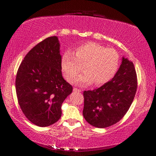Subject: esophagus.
<instances>
[{
    "instance_id": "1",
    "label": "esophagus",
    "mask_w": 156,
    "mask_h": 156,
    "mask_svg": "<svg viewBox=\"0 0 156 156\" xmlns=\"http://www.w3.org/2000/svg\"><path fill=\"white\" fill-rule=\"evenodd\" d=\"M73 91H74V92H81V90H80V89H78L77 88L73 89Z\"/></svg>"
}]
</instances>
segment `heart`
Listing matches in <instances>:
<instances>
[{
	"mask_svg": "<svg viewBox=\"0 0 156 156\" xmlns=\"http://www.w3.org/2000/svg\"><path fill=\"white\" fill-rule=\"evenodd\" d=\"M119 55L113 48H105L95 42H87L75 48L74 52L66 51L62 54L61 67L64 76L69 81L81 72L85 73L76 80L80 86L94 82L97 86L107 83L117 72Z\"/></svg>",
	"mask_w": 156,
	"mask_h": 156,
	"instance_id": "obj_1",
	"label": "heart"
}]
</instances>
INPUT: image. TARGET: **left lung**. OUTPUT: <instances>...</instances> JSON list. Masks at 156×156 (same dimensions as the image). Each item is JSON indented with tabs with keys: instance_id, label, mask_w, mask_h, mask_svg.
<instances>
[{
	"instance_id": "8db88e82",
	"label": "left lung",
	"mask_w": 156,
	"mask_h": 156,
	"mask_svg": "<svg viewBox=\"0 0 156 156\" xmlns=\"http://www.w3.org/2000/svg\"><path fill=\"white\" fill-rule=\"evenodd\" d=\"M137 89L133 62L122 57L114 78L94 90L84 91L83 115L92 126L104 128L118 122L129 109Z\"/></svg>"
}]
</instances>
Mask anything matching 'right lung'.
I'll list each match as a JSON object with an SVG mask.
<instances>
[{
  "label": "right lung",
  "mask_w": 156,
  "mask_h": 156,
  "mask_svg": "<svg viewBox=\"0 0 156 156\" xmlns=\"http://www.w3.org/2000/svg\"><path fill=\"white\" fill-rule=\"evenodd\" d=\"M58 37L44 39L27 53L20 65L15 87L21 110L30 122L40 127L56 122L62 105L73 92L64 79Z\"/></svg>",
  "instance_id": "obj_1"
}]
</instances>
